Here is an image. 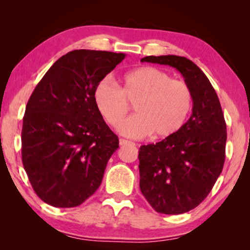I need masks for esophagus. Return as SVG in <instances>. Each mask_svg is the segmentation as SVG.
Returning <instances> with one entry per match:
<instances>
[{"mask_svg": "<svg viewBox=\"0 0 250 250\" xmlns=\"http://www.w3.org/2000/svg\"><path fill=\"white\" fill-rule=\"evenodd\" d=\"M129 142L128 140H125V139H119V145L121 146H125V145H129Z\"/></svg>", "mask_w": 250, "mask_h": 250, "instance_id": "obj_1", "label": "esophagus"}]
</instances>
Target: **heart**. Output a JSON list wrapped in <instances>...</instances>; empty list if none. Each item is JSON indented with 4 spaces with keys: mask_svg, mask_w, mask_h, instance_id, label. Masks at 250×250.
<instances>
[{
    "mask_svg": "<svg viewBox=\"0 0 250 250\" xmlns=\"http://www.w3.org/2000/svg\"><path fill=\"white\" fill-rule=\"evenodd\" d=\"M95 104L105 122L117 127L134 105L136 115L119 127L123 135L133 139L152 134L169 138L186 124L192 108V91L186 82L172 80L155 67H140L123 77L121 87L107 80L94 91Z\"/></svg>",
    "mask_w": 250,
    "mask_h": 250,
    "instance_id": "obj_1",
    "label": "heart"
}]
</instances>
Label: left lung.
Instances as JSON below:
<instances>
[{"mask_svg": "<svg viewBox=\"0 0 250 250\" xmlns=\"http://www.w3.org/2000/svg\"><path fill=\"white\" fill-rule=\"evenodd\" d=\"M145 61L174 67L192 91V114L183 127L139 150L143 196L158 213L183 214L208 196L223 169L227 124L216 92L196 63L172 54L142 58Z\"/></svg>", "mask_w": 250, "mask_h": 250, "instance_id": "1", "label": "left lung"}]
</instances>
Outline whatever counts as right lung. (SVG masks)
Returning <instances> with one entry per match:
<instances>
[{
	"mask_svg": "<svg viewBox=\"0 0 250 250\" xmlns=\"http://www.w3.org/2000/svg\"><path fill=\"white\" fill-rule=\"evenodd\" d=\"M124 53L74 50L44 75L26 105L21 157L29 182L44 203L69 208L90 198L119 148L95 104L97 85Z\"/></svg>",
	"mask_w": 250,
	"mask_h": 250,
	"instance_id": "obj_1",
	"label": "right lung"
}]
</instances>
